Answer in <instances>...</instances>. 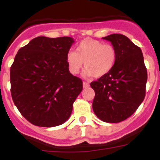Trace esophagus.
<instances>
[{"mask_svg":"<svg viewBox=\"0 0 160 160\" xmlns=\"http://www.w3.org/2000/svg\"><path fill=\"white\" fill-rule=\"evenodd\" d=\"M82 85L83 88H87V87H89V86H90V84H89L88 82H83Z\"/></svg>","mask_w":160,"mask_h":160,"instance_id":"esophagus-1","label":"esophagus"}]
</instances>
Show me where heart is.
Wrapping results in <instances>:
<instances>
[{"instance_id": "b5f03b06", "label": "heart", "mask_w": 160, "mask_h": 160, "mask_svg": "<svg viewBox=\"0 0 160 160\" xmlns=\"http://www.w3.org/2000/svg\"><path fill=\"white\" fill-rule=\"evenodd\" d=\"M117 60V50L111 44L87 38L78 45L75 51H69L66 55L69 70L77 74L84 62L85 77L96 78L103 77L111 71Z\"/></svg>"}]
</instances>
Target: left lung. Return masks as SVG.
Returning a JSON list of instances; mask_svg holds the SVG:
<instances>
[{
	"label": "left lung",
	"mask_w": 160,
	"mask_h": 160,
	"mask_svg": "<svg viewBox=\"0 0 160 160\" xmlns=\"http://www.w3.org/2000/svg\"><path fill=\"white\" fill-rule=\"evenodd\" d=\"M102 38L115 47L117 60L110 73L90 83L95 92L92 107L102 121L116 123L131 116L143 101L148 71L142 50L128 37L114 33Z\"/></svg>",
	"instance_id": "1"
}]
</instances>
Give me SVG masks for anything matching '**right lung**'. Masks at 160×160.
Here are the masks:
<instances>
[{
	"instance_id": "1",
	"label": "right lung",
	"mask_w": 160,
	"mask_h": 160,
	"mask_svg": "<svg viewBox=\"0 0 160 160\" xmlns=\"http://www.w3.org/2000/svg\"><path fill=\"white\" fill-rule=\"evenodd\" d=\"M73 42L70 37H38L14 58L11 95L22 116L33 125L53 128L70 118L82 90V81L70 73L66 62Z\"/></svg>"
}]
</instances>
